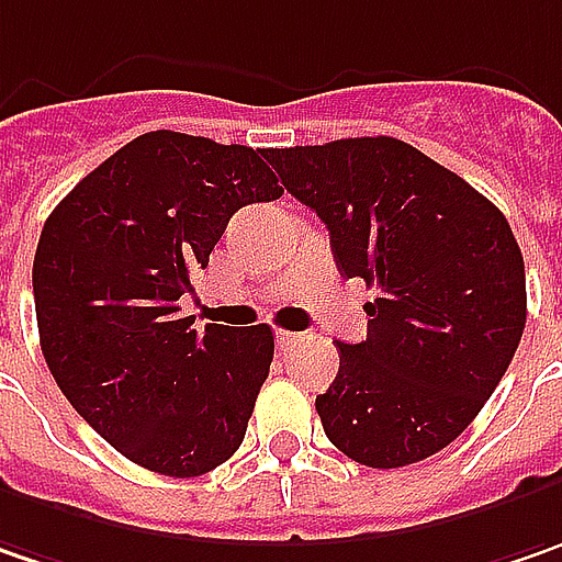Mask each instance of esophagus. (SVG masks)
Returning a JSON list of instances; mask_svg holds the SVG:
<instances>
[{
	"label": "esophagus",
	"instance_id": "obj_1",
	"mask_svg": "<svg viewBox=\"0 0 562 562\" xmlns=\"http://www.w3.org/2000/svg\"><path fill=\"white\" fill-rule=\"evenodd\" d=\"M299 342V333H289V329H277V346H280L282 352H289L292 346Z\"/></svg>",
	"mask_w": 562,
	"mask_h": 562
}]
</instances>
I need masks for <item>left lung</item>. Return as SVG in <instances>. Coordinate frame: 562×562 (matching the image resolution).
Returning <instances> with one entry per match:
<instances>
[{
	"label": "left lung",
	"instance_id": "obj_1",
	"mask_svg": "<svg viewBox=\"0 0 562 562\" xmlns=\"http://www.w3.org/2000/svg\"><path fill=\"white\" fill-rule=\"evenodd\" d=\"M327 226L346 280L378 289L368 339L336 342L317 396L329 443L371 469L450 447L519 349L525 263L506 216L465 179L396 137L263 150Z\"/></svg>",
	"mask_w": 562,
	"mask_h": 562
}]
</instances>
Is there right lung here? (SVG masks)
<instances>
[{
	"label": "right lung",
	"mask_w": 562,
	"mask_h": 562,
	"mask_svg": "<svg viewBox=\"0 0 562 562\" xmlns=\"http://www.w3.org/2000/svg\"><path fill=\"white\" fill-rule=\"evenodd\" d=\"M282 198L263 150L147 132L75 184L34 255L40 349L110 447L169 477L223 465L270 374L273 329L182 317L235 210Z\"/></svg>",
	"instance_id": "obj_1"
}]
</instances>
